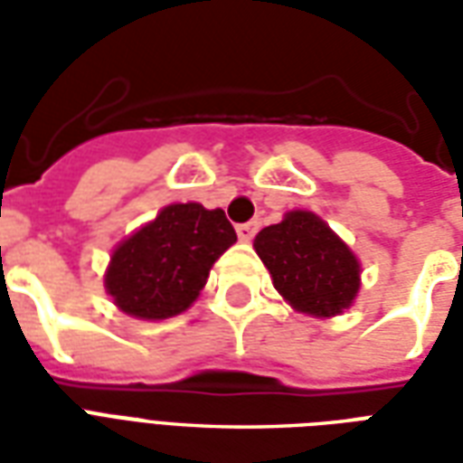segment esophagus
I'll use <instances>...</instances> for the list:
<instances>
[{"mask_svg": "<svg viewBox=\"0 0 463 463\" xmlns=\"http://www.w3.org/2000/svg\"><path fill=\"white\" fill-rule=\"evenodd\" d=\"M235 231H238V238L242 242H250L255 238V232H258V222H241Z\"/></svg>", "mask_w": 463, "mask_h": 463, "instance_id": "1", "label": "esophagus"}]
</instances>
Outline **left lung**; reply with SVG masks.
Masks as SVG:
<instances>
[{
  "label": "left lung",
  "mask_w": 463,
  "mask_h": 463,
  "mask_svg": "<svg viewBox=\"0 0 463 463\" xmlns=\"http://www.w3.org/2000/svg\"><path fill=\"white\" fill-rule=\"evenodd\" d=\"M275 290L292 310L310 317H335L352 307L359 292L357 255L320 215L290 211L252 242Z\"/></svg>",
  "instance_id": "1"
}]
</instances>
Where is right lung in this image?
I'll use <instances>...</instances> for the list:
<instances>
[{"label":"right lung","mask_w":463,"mask_h":463,"mask_svg":"<svg viewBox=\"0 0 463 463\" xmlns=\"http://www.w3.org/2000/svg\"><path fill=\"white\" fill-rule=\"evenodd\" d=\"M235 241L221 208L171 203L116 245L104 288L123 315L168 320L198 300L211 268Z\"/></svg>","instance_id":"right-lung-1"}]
</instances>
